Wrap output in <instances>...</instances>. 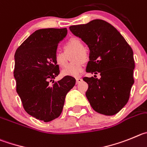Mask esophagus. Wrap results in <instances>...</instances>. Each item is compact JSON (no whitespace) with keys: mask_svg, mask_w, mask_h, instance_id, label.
Wrapping results in <instances>:
<instances>
[{"mask_svg":"<svg viewBox=\"0 0 147 147\" xmlns=\"http://www.w3.org/2000/svg\"><path fill=\"white\" fill-rule=\"evenodd\" d=\"M81 81H82V79L80 78H76V83H79Z\"/></svg>","mask_w":147,"mask_h":147,"instance_id":"34e87169","label":"esophagus"}]
</instances>
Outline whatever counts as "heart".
<instances>
[{
    "instance_id": "1",
    "label": "heart",
    "mask_w": 147,
    "mask_h": 147,
    "mask_svg": "<svg viewBox=\"0 0 147 147\" xmlns=\"http://www.w3.org/2000/svg\"><path fill=\"white\" fill-rule=\"evenodd\" d=\"M64 49L66 53L70 51L75 52L73 55V59H72V60L75 61L63 69L61 75L63 76L73 77V78L79 77L81 75L83 70V67H84V63L81 59L86 61L88 58L86 51L84 49L83 43L78 38H72L66 42L64 45ZM54 61H55V64H57L59 67L61 68H64L67 64L65 55L61 52L55 53L54 55Z\"/></svg>"
}]
</instances>
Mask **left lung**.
Listing matches in <instances>:
<instances>
[{
  "instance_id": "1",
  "label": "left lung",
  "mask_w": 147,
  "mask_h": 147,
  "mask_svg": "<svg viewBox=\"0 0 147 147\" xmlns=\"http://www.w3.org/2000/svg\"><path fill=\"white\" fill-rule=\"evenodd\" d=\"M69 30L89 48L86 72L101 75L100 79L83 78L88 85L86 96L90 105L101 114H116L128 102L134 83L131 47L116 28L102 20L72 26Z\"/></svg>"
}]
</instances>
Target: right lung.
<instances>
[{"label": "right lung", "mask_w": 147, "mask_h": 147, "mask_svg": "<svg viewBox=\"0 0 147 147\" xmlns=\"http://www.w3.org/2000/svg\"><path fill=\"white\" fill-rule=\"evenodd\" d=\"M67 34L66 28L39 29L22 42L14 55V77L23 108L45 122L60 116L66 95L75 84L74 78L67 76L53 83L60 72L54 55Z\"/></svg>", "instance_id": "add662e5"}]
</instances>
